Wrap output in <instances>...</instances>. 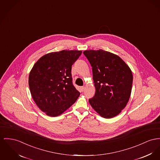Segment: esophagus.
I'll use <instances>...</instances> for the list:
<instances>
[{"label": "esophagus", "instance_id": "1", "mask_svg": "<svg viewBox=\"0 0 160 160\" xmlns=\"http://www.w3.org/2000/svg\"><path fill=\"white\" fill-rule=\"evenodd\" d=\"M85 87H84V86H82V87H81V90L82 91V92H84V90H85Z\"/></svg>", "mask_w": 160, "mask_h": 160}]
</instances>
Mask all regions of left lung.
<instances>
[{
	"mask_svg": "<svg viewBox=\"0 0 160 160\" xmlns=\"http://www.w3.org/2000/svg\"><path fill=\"white\" fill-rule=\"evenodd\" d=\"M83 53L92 67L95 95L89 99L102 117H115L129 100L133 75L129 67L117 55L103 50H85Z\"/></svg>",
	"mask_w": 160,
	"mask_h": 160,
	"instance_id": "1",
	"label": "left lung"
}]
</instances>
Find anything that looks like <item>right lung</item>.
Returning a JSON list of instances; mask_svg holds the SVG:
<instances>
[{"mask_svg": "<svg viewBox=\"0 0 160 160\" xmlns=\"http://www.w3.org/2000/svg\"><path fill=\"white\" fill-rule=\"evenodd\" d=\"M81 53L79 50L52 52L43 55L33 65L28 78L30 92L46 115H60L80 95L72 83V66Z\"/></svg>", "mask_w": 160, "mask_h": 160, "instance_id": "1", "label": "right lung"}]
</instances>
